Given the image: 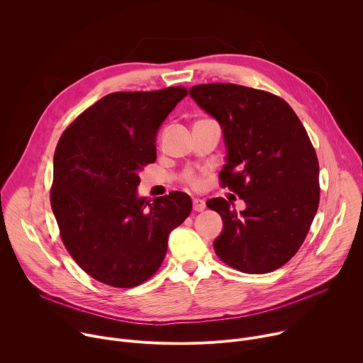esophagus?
Returning a JSON list of instances; mask_svg holds the SVG:
<instances>
[{"mask_svg": "<svg viewBox=\"0 0 363 363\" xmlns=\"http://www.w3.org/2000/svg\"><path fill=\"white\" fill-rule=\"evenodd\" d=\"M192 205H194V211H196V213L203 211L205 206H206L202 199H194V201H192Z\"/></svg>", "mask_w": 363, "mask_h": 363, "instance_id": "obj_1", "label": "esophagus"}]
</instances>
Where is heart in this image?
Wrapping results in <instances>:
<instances>
[{
	"mask_svg": "<svg viewBox=\"0 0 363 363\" xmlns=\"http://www.w3.org/2000/svg\"><path fill=\"white\" fill-rule=\"evenodd\" d=\"M182 182L191 188H199L203 181L198 171H195L194 168H188L182 174Z\"/></svg>",
	"mask_w": 363,
	"mask_h": 363,
	"instance_id": "b5f03b06",
	"label": "heart"
}]
</instances>
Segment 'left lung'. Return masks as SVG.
Masks as SVG:
<instances>
[{
  "label": "left lung",
  "mask_w": 363,
  "mask_h": 363,
  "mask_svg": "<svg viewBox=\"0 0 363 363\" xmlns=\"http://www.w3.org/2000/svg\"><path fill=\"white\" fill-rule=\"evenodd\" d=\"M189 94L221 125L228 150L221 186L247 203L238 214L224 198L206 202L224 221L214 250L242 273L274 272L298 251L316 216V150L289 103L273 93L208 83L192 86Z\"/></svg>",
  "instance_id": "left-lung-1"
}]
</instances>
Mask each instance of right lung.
Wrapping results in <instances>:
<instances>
[{"label":"right lung","mask_w":363,"mask_h":363,"mask_svg":"<svg viewBox=\"0 0 363 363\" xmlns=\"http://www.w3.org/2000/svg\"><path fill=\"white\" fill-rule=\"evenodd\" d=\"M186 87L115 91L80 113L55 152L50 202L62 241L94 280L129 289L161 267L169 233L191 214L189 195H136L139 172L157 161V132Z\"/></svg>","instance_id":"1"}]
</instances>
